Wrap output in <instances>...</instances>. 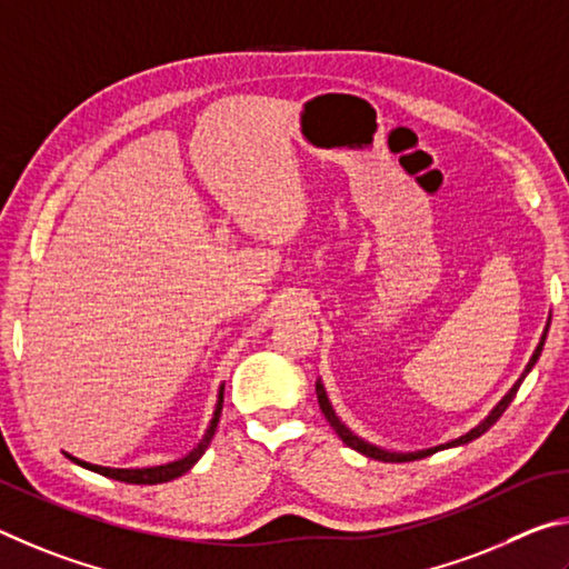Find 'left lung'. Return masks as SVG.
I'll return each mask as SVG.
<instances>
[{
  "instance_id": "8db88e82",
  "label": "left lung",
  "mask_w": 569,
  "mask_h": 569,
  "mask_svg": "<svg viewBox=\"0 0 569 569\" xmlns=\"http://www.w3.org/2000/svg\"><path fill=\"white\" fill-rule=\"evenodd\" d=\"M547 330H550V322H547L545 332H542V340H540V345L535 347V352H532V357H530V362H527L525 372L520 375V380H517V382L510 387V392H507V395L502 397V400L492 407V412L487 415L480 425L472 427V430L467 432V435L457 437V440L447 442V445L430 447V450H417V452H390V450H382V447H377V445H372V442L362 440V437H357V435L350 430V427H347V425L340 420V417H337V412L332 410V402H330V397H327V392H325V385H322V380H317V385H315V387H317V402H320V410L325 412L327 422L332 425V430H335L337 435H340V440H342L347 447H352V450L360 452V455H365V457H372V460H380V462H412V460H422V457L432 455V452H437V450H447V447H457V445H467V442L477 440V437L485 435V432L490 430V427H492L497 420H500L502 412H505L507 407H510V402L515 400V395H517V390H520V385H522V380L527 377V372H530L532 367H535L537 357L542 355V347H545V340H547Z\"/></svg>"
}]
</instances>
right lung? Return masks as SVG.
Masks as SVG:
<instances>
[{"mask_svg": "<svg viewBox=\"0 0 569 569\" xmlns=\"http://www.w3.org/2000/svg\"><path fill=\"white\" fill-rule=\"evenodd\" d=\"M222 392L224 387H219V395H217V405H214V412H212V420H209V427L202 435V440L197 442V447L192 452H187L184 457H179L174 462H167V465H154V467H129V470H122V467H102V465H92V462H84L79 460V457L64 452L67 460H72L74 465L84 467L89 472H97L102 477H109V480H117V482H127V485H159V482H169V480H177V477H182L184 472L192 470L197 465L199 457L204 455V450L212 442L214 430H217V422H219V415H222Z\"/></svg>", "mask_w": 569, "mask_h": 569, "instance_id": "obj_1", "label": "right lung"}]
</instances>
